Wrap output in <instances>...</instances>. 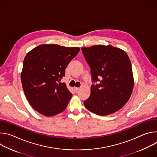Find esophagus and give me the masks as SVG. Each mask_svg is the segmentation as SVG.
<instances>
[{"label": "esophagus", "instance_id": "1", "mask_svg": "<svg viewBox=\"0 0 157 157\" xmlns=\"http://www.w3.org/2000/svg\"><path fill=\"white\" fill-rule=\"evenodd\" d=\"M74 89H75V90L76 93H78V91H79V89H80L79 87H75Z\"/></svg>", "mask_w": 157, "mask_h": 157}]
</instances>
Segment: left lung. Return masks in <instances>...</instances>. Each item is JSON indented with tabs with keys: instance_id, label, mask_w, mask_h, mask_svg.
<instances>
[{
	"instance_id": "obj_1",
	"label": "left lung",
	"mask_w": 157,
	"mask_h": 157,
	"mask_svg": "<svg viewBox=\"0 0 157 157\" xmlns=\"http://www.w3.org/2000/svg\"><path fill=\"white\" fill-rule=\"evenodd\" d=\"M91 70L93 82L91 95L84 101L85 107L99 116L112 114L129 100L133 88L130 60L126 52L112 45L81 48Z\"/></svg>"
}]
</instances>
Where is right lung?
<instances>
[{"label":"right lung","mask_w":157,"mask_h":157,"mask_svg":"<svg viewBox=\"0 0 157 157\" xmlns=\"http://www.w3.org/2000/svg\"><path fill=\"white\" fill-rule=\"evenodd\" d=\"M78 47L44 44L30 51L24 60L21 81L31 106L51 117L63 112L72 94L64 82L67 66L79 52Z\"/></svg>","instance_id":"add662e5"}]
</instances>
